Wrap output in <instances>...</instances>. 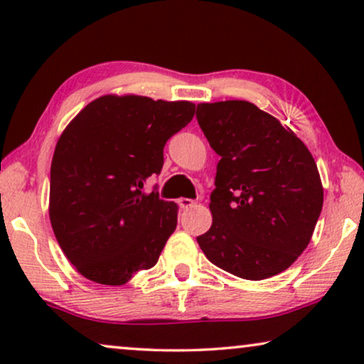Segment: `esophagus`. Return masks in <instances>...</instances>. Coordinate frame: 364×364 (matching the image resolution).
Segmentation results:
<instances>
[{"mask_svg":"<svg viewBox=\"0 0 364 364\" xmlns=\"http://www.w3.org/2000/svg\"><path fill=\"white\" fill-rule=\"evenodd\" d=\"M196 200H192V198H178V205H181V208H183V210H187V208H192L193 205H196Z\"/></svg>","mask_w":364,"mask_h":364,"instance_id":"34e87169","label":"esophagus"}]
</instances>
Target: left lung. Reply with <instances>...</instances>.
Segmentation results:
<instances>
[{
  "label": "left lung",
  "mask_w": 364,
  "mask_h": 364,
  "mask_svg": "<svg viewBox=\"0 0 364 364\" xmlns=\"http://www.w3.org/2000/svg\"><path fill=\"white\" fill-rule=\"evenodd\" d=\"M197 121L220 156L212 227L197 237L222 270L265 280L305 250L323 207L315 159L280 121L247 101L198 104Z\"/></svg>",
  "instance_id": "1"
}]
</instances>
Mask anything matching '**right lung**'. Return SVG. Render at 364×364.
Wrapping results in <instances>:
<instances>
[{"label": "right lung", "instance_id": "right-lung-1", "mask_svg": "<svg viewBox=\"0 0 364 364\" xmlns=\"http://www.w3.org/2000/svg\"><path fill=\"white\" fill-rule=\"evenodd\" d=\"M196 114L187 101L102 96L59 137L51 162L49 218L76 270L101 285H124L156 265L177 227V205L159 198L149 177L164 147Z\"/></svg>", "mask_w": 364, "mask_h": 364}]
</instances>
